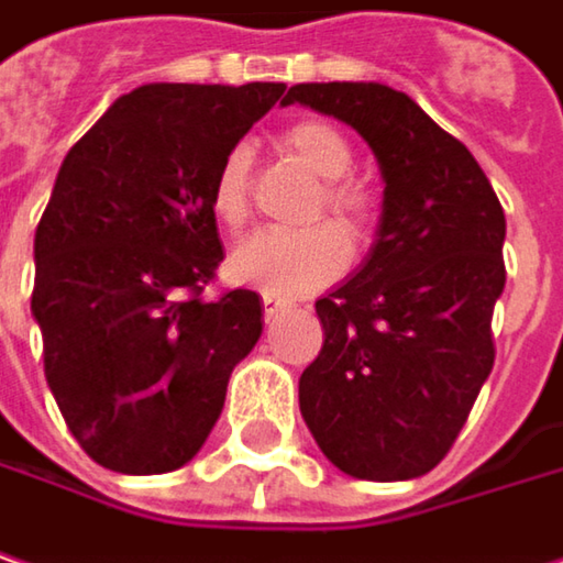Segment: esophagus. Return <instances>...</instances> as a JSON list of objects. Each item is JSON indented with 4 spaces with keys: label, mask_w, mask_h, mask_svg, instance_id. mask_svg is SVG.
<instances>
[{
    "label": "esophagus",
    "mask_w": 563,
    "mask_h": 563,
    "mask_svg": "<svg viewBox=\"0 0 563 563\" xmlns=\"http://www.w3.org/2000/svg\"><path fill=\"white\" fill-rule=\"evenodd\" d=\"M283 309H286V302H283V299L271 296V292H264V318H267V321H271V318H277Z\"/></svg>",
    "instance_id": "obj_1"
}]
</instances>
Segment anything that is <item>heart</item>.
I'll return each mask as SVG.
<instances>
[{
  "label": "heart",
  "instance_id": "heart-1",
  "mask_svg": "<svg viewBox=\"0 0 563 563\" xmlns=\"http://www.w3.org/2000/svg\"><path fill=\"white\" fill-rule=\"evenodd\" d=\"M280 146L306 172L321 181L309 219L331 216L334 222H314L299 232H254L232 251V274L271 296H302L338 280L350 264V242L366 239L376 222V197L360 181L347 178L353 150L347 136L328 120H296L280 133ZM216 219L239 229L251 210V152L232 146L222 155L210 184Z\"/></svg>",
  "mask_w": 563,
  "mask_h": 563
}]
</instances>
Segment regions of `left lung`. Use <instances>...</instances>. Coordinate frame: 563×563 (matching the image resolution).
<instances>
[{
	"mask_svg": "<svg viewBox=\"0 0 563 563\" xmlns=\"http://www.w3.org/2000/svg\"><path fill=\"white\" fill-rule=\"evenodd\" d=\"M292 101L353 126L385 181L366 264L314 302L324 344L299 379V411L344 475L420 478L446 459L494 366L504 207L475 155L405 91L302 82Z\"/></svg>",
	"mask_w": 563,
	"mask_h": 563,
	"instance_id": "left-lung-1",
	"label": "left lung"
}]
</instances>
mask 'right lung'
Listing matches in <instances>:
<instances>
[{"instance_id": "obj_1", "label": "right lung", "mask_w": 563, "mask_h": 563, "mask_svg": "<svg viewBox=\"0 0 563 563\" xmlns=\"http://www.w3.org/2000/svg\"><path fill=\"white\" fill-rule=\"evenodd\" d=\"M283 82L143 85L66 152L34 235L44 376L79 446L162 475L207 443L261 338V296L207 299L222 242L210 184Z\"/></svg>"}]
</instances>
